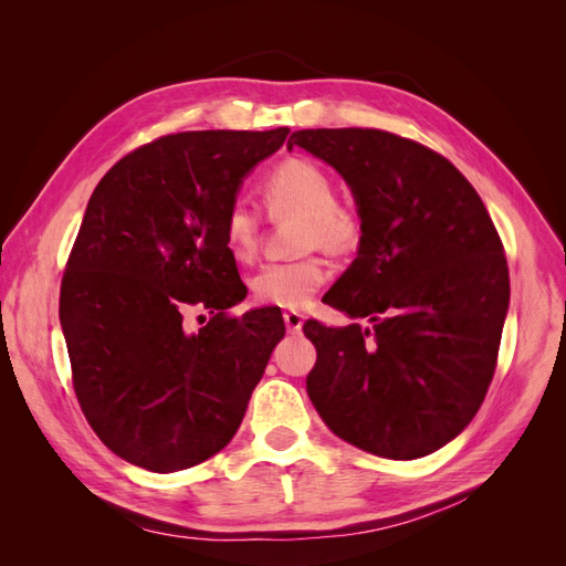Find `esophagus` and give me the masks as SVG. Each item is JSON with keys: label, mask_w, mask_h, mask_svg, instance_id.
<instances>
[{"label": "esophagus", "mask_w": 566, "mask_h": 566, "mask_svg": "<svg viewBox=\"0 0 566 566\" xmlns=\"http://www.w3.org/2000/svg\"><path fill=\"white\" fill-rule=\"evenodd\" d=\"M283 321H285L287 333H300L302 325H304V316L300 312H285Z\"/></svg>", "instance_id": "esophagus-1"}]
</instances>
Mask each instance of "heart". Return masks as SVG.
<instances>
[{
  "mask_svg": "<svg viewBox=\"0 0 566 566\" xmlns=\"http://www.w3.org/2000/svg\"><path fill=\"white\" fill-rule=\"evenodd\" d=\"M264 208L271 219L295 217L293 250H323L342 256L364 238L361 217L337 200V184L328 169L306 158L276 165L264 181ZM224 243L238 262H250L260 243V212L245 198H235L224 214ZM328 279L318 256L304 252L287 262H269L252 273V297L266 306L302 310Z\"/></svg>",
  "mask_w": 566,
  "mask_h": 566,
  "instance_id": "heart-1",
  "label": "heart"
}]
</instances>
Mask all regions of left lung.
Instances as JSON below:
<instances>
[{
	"mask_svg": "<svg viewBox=\"0 0 566 566\" xmlns=\"http://www.w3.org/2000/svg\"><path fill=\"white\" fill-rule=\"evenodd\" d=\"M335 167L364 224L358 256L325 304L368 318L304 323L306 394L352 447L391 460L434 453L482 406L510 304L501 235L472 184L432 148L382 129H300Z\"/></svg>",
	"mask_w": 566,
	"mask_h": 566,
	"instance_id": "left-lung-1",
	"label": "left lung"
}]
</instances>
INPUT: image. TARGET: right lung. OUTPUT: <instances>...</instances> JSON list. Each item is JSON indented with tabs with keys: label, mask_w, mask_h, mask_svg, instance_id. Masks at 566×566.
Wrapping results in <instances>:
<instances>
[{
	"label": "right lung",
	"mask_w": 566,
	"mask_h": 566,
	"mask_svg": "<svg viewBox=\"0 0 566 566\" xmlns=\"http://www.w3.org/2000/svg\"><path fill=\"white\" fill-rule=\"evenodd\" d=\"M287 132L167 134L94 188L59 316L82 413L132 465L165 474L224 449L285 335L269 306L229 316L248 290L224 214ZM191 311L211 314L200 332L185 331Z\"/></svg>",
	"instance_id": "1"
}]
</instances>
